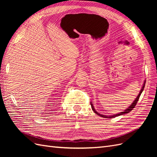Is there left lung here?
<instances>
[{
	"label": "left lung",
	"mask_w": 157,
	"mask_h": 157,
	"mask_svg": "<svg viewBox=\"0 0 157 157\" xmlns=\"http://www.w3.org/2000/svg\"><path fill=\"white\" fill-rule=\"evenodd\" d=\"M145 80L144 81V83L143 86H142V88H141V90H140V92L139 94L137 95V98L135 99V100L134 101V102H133V103L131 104L130 106H129V107H128L126 109H125V110H124V111H122V112H121V113H120L116 114V115H111V116H105V115H101V114H99V113H98L96 110H95V109H94V107L93 104H92V103L91 102V103H90V105H91V107H92V110L94 111V112L95 113H96L98 115L100 116V117H101L107 118H113V117H118V116H120V115H124V114L128 113L129 112H130V111L132 110V109L135 107V106L136 105V104H137V101H138V100H139V98H140V96H141V94L142 93V92L144 91V87H145Z\"/></svg>",
	"instance_id": "8db88e82"
}]
</instances>
